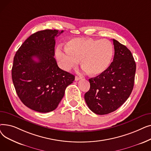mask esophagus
<instances>
[{
    "mask_svg": "<svg viewBox=\"0 0 151 151\" xmlns=\"http://www.w3.org/2000/svg\"><path fill=\"white\" fill-rule=\"evenodd\" d=\"M81 78L80 76H75V81H78V80H80Z\"/></svg>",
    "mask_w": 151,
    "mask_h": 151,
    "instance_id": "1",
    "label": "esophagus"
}]
</instances>
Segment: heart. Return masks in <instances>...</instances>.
Masks as SVG:
<instances>
[{"mask_svg": "<svg viewBox=\"0 0 151 151\" xmlns=\"http://www.w3.org/2000/svg\"><path fill=\"white\" fill-rule=\"evenodd\" d=\"M55 53L63 70L70 71L81 60L84 71L95 76L101 74L109 67L113 55V46L106 39L76 38L67 43L66 48L58 47Z\"/></svg>", "mask_w": 151, "mask_h": 151, "instance_id": "heart-1", "label": "heart"}]
</instances>
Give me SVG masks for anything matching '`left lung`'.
<instances>
[{"label": "left lung", "instance_id": "left-lung-1", "mask_svg": "<svg viewBox=\"0 0 151 151\" xmlns=\"http://www.w3.org/2000/svg\"><path fill=\"white\" fill-rule=\"evenodd\" d=\"M113 61L104 72L90 78V89L84 99L92 112L112 113L128 99L133 88L136 63L130 51L113 39Z\"/></svg>", "mask_w": 151, "mask_h": 151}]
</instances>
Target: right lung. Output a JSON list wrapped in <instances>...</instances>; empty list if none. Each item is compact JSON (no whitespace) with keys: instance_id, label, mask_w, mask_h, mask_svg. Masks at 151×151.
<instances>
[{"instance_id":"add662e5","label":"right lung","mask_w":151,"mask_h":151,"mask_svg":"<svg viewBox=\"0 0 151 151\" xmlns=\"http://www.w3.org/2000/svg\"><path fill=\"white\" fill-rule=\"evenodd\" d=\"M62 32L46 29L33 34L14 57L12 76L16 92L23 104L35 111L56 109L66 88L75 80V76L60 69L54 58L55 37Z\"/></svg>"}]
</instances>
